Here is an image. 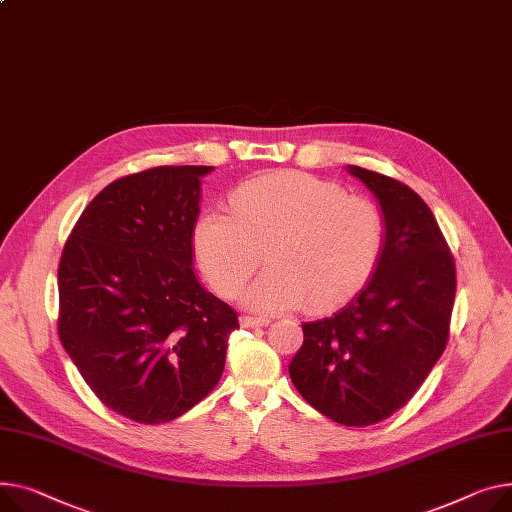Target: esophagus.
Returning a JSON list of instances; mask_svg holds the SVG:
<instances>
[{
	"mask_svg": "<svg viewBox=\"0 0 512 512\" xmlns=\"http://www.w3.org/2000/svg\"><path fill=\"white\" fill-rule=\"evenodd\" d=\"M241 325H243V327H265V325H269V319H265V317H249V315H245V317L241 319Z\"/></svg>",
	"mask_w": 512,
	"mask_h": 512,
	"instance_id": "34e87169",
	"label": "esophagus"
}]
</instances>
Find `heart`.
<instances>
[{
  "label": "heart",
  "mask_w": 512,
  "mask_h": 512,
  "mask_svg": "<svg viewBox=\"0 0 512 512\" xmlns=\"http://www.w3.org/2000/svg\"><path fill=\"white\" fill-rule=\"evenodd\" d=\"M230 213L201 212L191 228L197 267L222 296L267 269L245 302L261 313L323 309L358 290L385 247L377 203L304 173L259 177L230 193Z\"/></svg>",
  "instance_id": "obj_1"
}]
</instances>
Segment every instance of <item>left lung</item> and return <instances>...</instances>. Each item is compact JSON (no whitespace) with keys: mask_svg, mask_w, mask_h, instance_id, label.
Masks as SVG:
<instances>
[{"mask_svg":"<svg viewBox=\"0 0 512 512\" xmlns=\"http://www.w3.org/2000/svg\"><path fill=\"white\" fill-rule=\"evenodd\" d=\"M348 173L383 210V255L342 311L302 323L290 379L329 420L370 426L401 410L445 352L457 274L445 236L416 191L360 166H348Z\"/></svg>","mask_w":512,"mask_h":512,"instance_id":"8db88e82","label":"left lung"}]
</instances>
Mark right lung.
Returning a JSON list of instances; mask_svg holds the SVG:
<instances>
[{"label": "right lung", "mask_w": 512, "mask_h": 512, "mask_svg": "<svg viewBox=\"0 0 512 512\" xmlns=\"http://www.w3.org/2000/svg\"><path fill=\"white\" fill-rule=\"evenodd\" d=\"M212 170L156 166L113 181L61 253V344L94 395L133 422H170L206 397L238 329L193 271L191 228Z\"/></svg>", "instance_id": "1"}]
</instances>
